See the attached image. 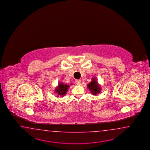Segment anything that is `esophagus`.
<instances>
[{
    "label": "esophagus",
    "instance_id": "obj_1",
    "mask_svg": "<svg viewBox=\"0 0 150 150\" xmlns=\"http://www.w3.org/2000/svg\"><path fill=\"white\" fill-rule=\"evenodd\" d=\"M76 84H77L78 85H79L80 84V83H81V80H76Z\"/></svg>",
    "mask_w": 150,
    "mask_h": 150
}]
</instances>
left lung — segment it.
Segmentation results:
<instances>
[{
	"mask_svg": "<svg viewBox=\"0 0 150 150\" xmlns=\"http://www.w3.org/2000/svg\"><path fill=\"white\" fill-rule=\"evenodd\" d=\"M87 88L91 91L93 95L96 96L101 92V86L98 84L95 78H92L91 82L87 85Z\"/></svg>",
	"mask_w": 150,
	"mask_h": 150,
	"instance_id": "1",
	"label": "left lung"
}]
</instances>
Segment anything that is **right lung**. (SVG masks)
I'll list each match as a JSON object with an SVG mask.
<instances>
[{"mask_svg": "<svg viewBox=\"0 0 150 150\" xmlns=\"http://www.w3.org/2000/svg\"><path fill=\"white\" fill-rule=\"evenodd\" d=\"M69 87V85H67V84H64L62 83H59L57 87L55 89V92L57 93L58 95L57 96L58 97L59 96L63 97V96H65Z\"/></svg>", "mask_w": 150, "mask_h": 150, "instance_id": "1", "label": "right lung"}]
</instances>
